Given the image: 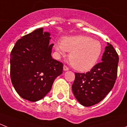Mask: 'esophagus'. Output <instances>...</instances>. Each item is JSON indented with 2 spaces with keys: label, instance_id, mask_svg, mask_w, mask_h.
I'll list each match as a JSON object with an SVG mask.
<instances>
[{
  "label": "esophagus",
  "instance_id": "esophagus-1",
  "mask_svg": "<svg viewBox=\"0 0 127 127\" xmlns=\"http://www.w3.org/2000/svg\"><path fill=\"white\" fill-rule=\"evenodd\" d=\"M69 70V68H68V67H67L66 65H64V70L67 71V70Z\"/></svg>",
  "mask_w": 127,
  "mask_h": 127
}]
</instances>
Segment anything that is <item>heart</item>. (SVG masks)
Masks as SVG:
<instances>
[{"label":"heart","instance_id":"obj_1","mask_svg":"<svg viewBox=\"0 0 127 127\" xmlns=\"http://www.w3.org/2000/svg\"><path fill=\"white\" fill-rule=\"evenodd\" d=\"M55 50L60 55L70 52L68 59L77 70L85 72L94 67L102 52L101 43L92 37L84 35L64 37L62 42H57Z\"/></svg>","mask_w":127,"mask_h":127}]
</instances>
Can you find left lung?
<instances>
[{"label": "left lung", "mask_w": 127, "mask_h": 127, "mask_svg": "<svg viewBox=\"0 0 127 127\" xmlns=\"http://www.w3.org/2000/svg\"><path fill=\"white\" fill-rule=\"evenodd\" d=\"M119 55L107 43L102 62L86 73L75 72L72 92L80 104L90 107L102 101L113 89L117 77Z\"/></svg>", "instance_id": "8db88e82"}]
</instances>
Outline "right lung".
I'll use <instances>...</instances> for the list:
<instances>
[{
	"label": "right lung",
	"mask_w": 127,
	"mask_h": 127,
	"mask_svg": "<svg viewBox=\"0 0 127 127\" xmlns=\"http://www.w3.org/2000/svg\"><path fill=\"white\" fill-rule=\"evenodd\" d=\"M43 29L23 36L10 53V78L17 94L27 100L37 102L51 90L55 78L62 74L63 64L52 58L53 43Z\"/></svg>",
	"instance_id": "obj_1"
}]
</instances>
